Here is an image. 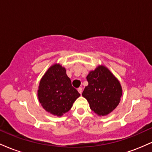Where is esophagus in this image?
I'll use <instances>...</instances> for the list:
<instances>
[{
    "mask_svg": "<svg viewBox=\"0 0 152 152\" xmlns=\"http://www.w3.org/2000/svg\"><path fill=\"white\" fill-rule=\"evenodd\" d=\"M77 90H78V91L79 92V94H81V93H82V88H81V87H79V88H78Z\"/></svg>",
    "mask_w": 152,
    "mask_h": 152,
    "instance_id": "34e87169",
    "label": "esophagus"
}]
</instances>
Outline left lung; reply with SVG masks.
<instances>
[{"label": "left lung", "mask_w": 152, "mask_h": 152, "mask_svg": "<svg viewBox=\"0 0 152 152\" xmlns=\"http://www.w3.org/2000/svg\"><path fill=\"white\" fill-rule=\"evenodd\" d=\"M88 85L82 96L88 101L90 109L99 116L112 112L118 105L122 95L121 83L107 67L99 65L87 76Z\"/></svg>", "instance_id": "obj_1"}]
</instances>
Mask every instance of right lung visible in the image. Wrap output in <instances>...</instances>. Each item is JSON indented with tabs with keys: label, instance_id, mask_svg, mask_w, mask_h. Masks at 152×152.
Returning a JSON list of instances; mask_svg holds the SVG:
<instances>
[{
	"label": "right lung",
	"instance_id": "right-lung-1",
	"mask_svg": "<svg viewBox=\"0 0 152 152\" xmlns=\"http://www.w3.org/2000/svg\"><path fill=\"white\" fill-rule=\"evenodd\" d=\"M37 95L43 109L57 116L68 112L80 96L71 85L66 69L59 64L52 65L41 78Z\"/></svg>",
	"mask_w": 152,
	"mask_h": 152
}]
</instances>
